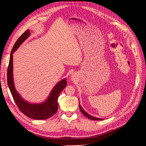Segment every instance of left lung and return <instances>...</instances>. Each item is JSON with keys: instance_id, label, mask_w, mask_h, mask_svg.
<instances>
[{"instance_id": "8db88e82", "label": "left lung", "mask_w": 146, "mask_h": 146, "mask_svg": "<svg viewBox=\"0 0 146 146\" xmlns=\"http://www.w3.org/2000/svg\"><path fill=\"white\" fill-rule=\"evenodd\" d=\"M79 107H80V109L81 110V111L82 112V113H83L86 117H87L88 118L90 119H92V120H101V119H103V118H96L94 117H92V116L89 115L87 112H86L85 110H84L83 109V108L81 107V105L79 104Z\"/></svg>"}]
</instances>
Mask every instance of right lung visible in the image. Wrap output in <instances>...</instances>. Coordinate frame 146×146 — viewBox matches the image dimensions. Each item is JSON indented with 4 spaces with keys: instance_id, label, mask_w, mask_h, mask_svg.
I'll return each mask as SVG.
<instances>
[{
    "instance_id": "1",
    "label": "right lung",
    "mask_w": 146,
    "mask_h": 146,
    "mask_svg": "<svg viewBox=\"0 0 146 146\" xmlns=\"http://www.w3.org/2000/svg\"><path fill=\"white\" fill-rule=\"evenodd\" d=\"M30 35L29 30H27L15 43L10 54L9 64L7 69V83L20 110L26 116L35 119H46L52 117L58 110V98L63 89L66 86V80L63 79L56 84L50 92L49 96L44 102L40 104H31L26 101L18 94L15 88L13 77V54L20 45Z\"/></svg>"
}]
</instances>
